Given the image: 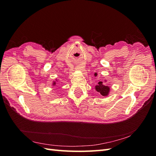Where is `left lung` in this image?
Segmentation results:
<instances>
[{"label":"left lung","mask_w":156,"mask_h":156,"mask_svg":"<svg viewBox=\"0 0 156 156\" xmlns=\"http://www.w3.org/2000/svg\"><path fill=\"white\" fill-rule=\"evenodd\" d=\"M94 76H97V73H95ZM107 82V80L105 81V82ZM94 88L95 90L98 92L102 96H103V97H108L109 92H110V88H109V86H107L105 83H103V82L101 81L98 82V84L96 85Z\"/></svg>","instance_id":"left-lung-1"}]
</instances>
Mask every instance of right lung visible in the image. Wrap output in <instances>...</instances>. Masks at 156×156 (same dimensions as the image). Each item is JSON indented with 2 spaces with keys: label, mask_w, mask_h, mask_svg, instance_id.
<instances>
[{
  "label": "right lung",
  "mask_w": 156,
  "mask_h": 156,
  "mask_svg": "<svg viewBox=\"0 0 156 156\" xmlns=\"http://www.w3.org/2000/svg\"><path fill=\"white\" fill-rule=\"evenodd\" d=\"M56 81H57V80H56ZM56 81H54V82H53V86H55V84H56Z\"/></svg>",
  "instance_id": "obj_1"
}]
</instances>
